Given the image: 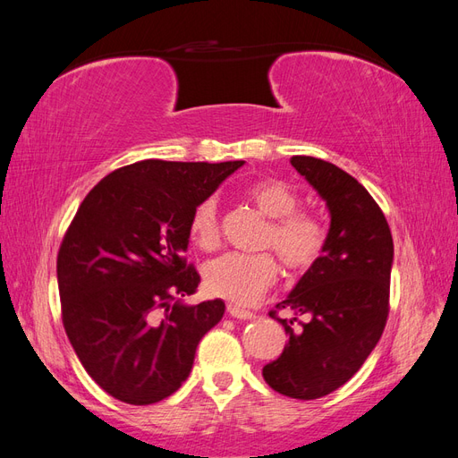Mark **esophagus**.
<instances>
[{
  "label": "esophagus",
  "instance_id": "1",
  "mask_svg": "<svg viewBox=\"0 0 458 458\" xmlns=\"http://www.w3.org/2000/svg\"><path fill=\"white\" fill-rule=\"evenodd\" d=\"M227 311H229V315L231 317H234V318H252V311H248V310H244V308H239V306H233V303H229L227 306Z\"/></svg>",
  "mask_w": 458,
  "mask_h": 458
}]
</instances>
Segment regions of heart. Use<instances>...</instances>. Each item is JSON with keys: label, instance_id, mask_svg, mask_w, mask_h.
<instances>
[{"label": "heart", "instance_id": "1", "mask_svg": "<svg viewBox=\"0 0 458 458\" xmlns=\"http://www.w3.org/2000/svg\"><path fill=\"white\" fill-rule=\"evenodd\" d=\"M246 199L269 217L259 248H269L288 271H306L323 256L327 227L313 212L298 210V192L281 179H261L246 189ZM217 200L208 197L197 204L189 217V237L202 250H212L219 242ZM276 263L269 252H229L212 259L204 267L208 293L239 306H250L275 283Z\"/></svg>", "mask_w": 458, "mask_h": 458}]
</instances>
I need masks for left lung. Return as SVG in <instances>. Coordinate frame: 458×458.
<instances>
[{
  "label": "left lung",
  "instance_id": "8db88e82",
  "mask_svg": "<svg viewBox=\"0 0 458 458\" xmlns=\"http://www.w3.org/2000/svg\"><path fill=\"white\" fill-rule=\"evenodd\" d=\"M290 164L327 202L330 229L323 256L269 311L288 342L261 374L283 395L318 399L348 382L382 336L394 241L380 206L355 177L313 157H293ZM276 310L291 317L281 319Z\"/></svg>",
  "mask_w": 458,
  "mask_h": 458
}]
</instances>
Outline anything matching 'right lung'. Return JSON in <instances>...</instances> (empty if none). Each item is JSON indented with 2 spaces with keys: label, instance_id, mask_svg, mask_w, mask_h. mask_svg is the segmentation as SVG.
<instances>
[{
  "label": "right lung",
  "instance_id": "1",
  "mask_svg": "<svg viewBox=\"0 0 458 458\" xmlns=\"http://www.w3.org/2000/svg\"><path fill=\"white\" fill-rule=\"evenodd\" d=\"M234 162L141 160L103 177L80 204L57 256L66 336L89 377L130 405L179 390L197 345L225 313L187 306L200 275L187 266L189 217Z\"/></svg>",
  "mask_w": 458,
  "mask_h": 458
}]
</instances>
